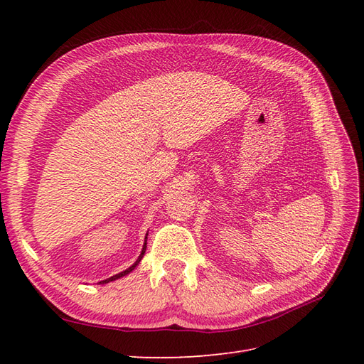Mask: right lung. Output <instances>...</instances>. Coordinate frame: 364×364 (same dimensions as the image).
Instances as JSON below:
<instances>
[{
  "mask_svg": "<svg viewBox=\"0 0 364 364\" xmlns=\"http://www.w3.org/2000/svg\"><path fill=\"white\" fill-rule=\"evenodd\" d=\"M146 249H147V234H146V241H144V246H142V250H141V255L138 257V259L132 264V266L129 267V269H126L124 272H121V273H118V274H114V277H111V278H107V279H105V281H100L98 284H106V282H111V281H115V279H118V278H123V277H126V274H129L132 270H134L138 264H139V261L142 259V257H144V253H146Z\"/></svg>",
  "mask_w": 364,
  "mask_h": 364,
  "instance_id": "1",
  "label": "right lung"
}]
</instances>
